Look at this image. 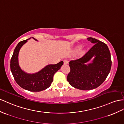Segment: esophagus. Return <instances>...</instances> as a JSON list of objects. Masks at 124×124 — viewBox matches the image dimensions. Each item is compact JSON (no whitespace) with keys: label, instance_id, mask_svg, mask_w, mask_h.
I'll use <instances>...</instances> for the list:
<instances>
[{"label":"esophagus","instance_id":"34e87169","mask_svg":"<svg viewBox=\"0 0 124 124\" xmlns=\"http://www.w3.org/2000/svg\"><path fill=\"white\" fill-rule=\"evenodd\" d=\"M63 62H64V64H67L68 63V61L67 60H63Z\"/></svg>","mask_w":124,"mask_h":124}]
</instances>
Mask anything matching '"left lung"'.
<instances>
[{"mask_svg": "<svg viewBox=\"0 0 124 124\" xmlns=\"http://www.w3.org/2000/svg\"><path fill=\"white\" fill-rule=\"evenodd\" d=\"M87 40L93 46L81 58L69 62L70 72L67 77L69 84L81 90H91L100 86L112 66L110 53L106 44L93 38Z\"/></svg>", "mask_w": 124, "mask_h": 124, "instance_id": "8db88e82", "label": "left lung"}]
</instances>
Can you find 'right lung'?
<instances>
[{
	"label": "right lung",
	"mask_w": 124,
	"mask_h": 124,
	"mask_svg": "<svg viewBox=\"0 0 124 124\" xmlns=\"http://www.w3.org/2000/svg\"><path fill=\"white\" fill-rule=\"evenodd\" d=\"M31 38L19 42L10 60V69L16 82L24 90L31 92H40L49 88L53 79V75L63 64L61 61L56 64H49L35 73H28L23 71L19 63L18 55L21 47ZM35 40V38L32 37Z\"/></svg>",
	"instance_id": "obj_1"
}]
</instances>
